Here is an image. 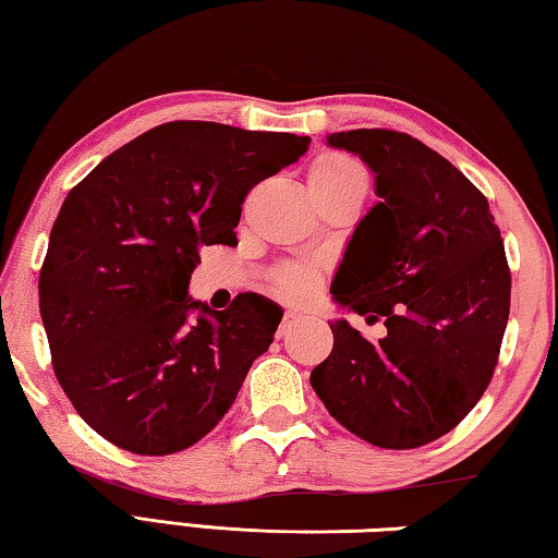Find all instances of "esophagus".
Instances as JSON below:
<instances>
[{"label": "esophagus", "instance_id": "34e87169", "mask_svg": "<svg viewBox=\"0 0 558 558\" xmlns=\"http://www.w3.org/2000/svg\"><path fill=\"white\" fill-rule=\"evenodd\" d=\"M305 315H300V313H295V310H288L286 313V317H282V323H280V329H278V335L280 337H286V335H290L292 329H295L298 325H302L305 323Z\"/></svg>", "mask_w": 558, "mask_h": 558}]
</instances>
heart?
Returning a JSON list of instances; mask_svg holds the SVG:
<instances>
[{"label": "heart", "mask_w": 558, "mask_h": 558, "mask_svg": "<svg viewBox=\"0 0 558 558\" xmlns=\"http://www.w3.org/2000/svg\"><path fill=\"white\" fill-rule=\"evenodd\" d=\"M310 192H337L347 186H364L366 189V172L356 159L329 153L319 155L307 169ZM319 286V276L310 266H290L278 276V290L290 300H307L313 298Z\"/></svg>", "instance_id": "obj_1"}]
</instances>
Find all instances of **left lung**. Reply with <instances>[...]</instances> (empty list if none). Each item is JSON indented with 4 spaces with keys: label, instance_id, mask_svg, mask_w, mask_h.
I'll return each instance as SVG.
<instances>
[{
    "label": "left lung",
    "instance_id": "1",
    "mask_svg": "<svg viewBox=\"0 0 558 558\" xmlns=\"http://www.w3.org/2000/svg\"><path fill=\"white\" fill-rule=\"evenodd\" d=\"M327 145L362 159L379 196L347 245L332 300L384 317L386 337L369 342L344 317L329 323L332 354L310 384L372 446H426L493 379L512 292L502 235L483 192L405 132H332Z\"/></svg>",
    "mask_w": 558,
    "mask_h": 558
}]
</instances>
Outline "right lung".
Instances as JSON below:
<instances>
[{"label": "right lung", "instance_id": "1", "mask_svg": "<svg viewBox=\"0 0 558 558\" xmlns=\"http://www.w3.org/2000/svg\"><path fill=\"white\" fill-rule=\"evenodd\" d=\"M310 137L177 120L122 145L59 211L39 307L56 379L122 450L169 456L202 440L268 352L282 307L189 295L199 245H233L245 194L307 153Z\"/></svg>", "mask_w": 558, "mask_h": 558}]
</instances>
